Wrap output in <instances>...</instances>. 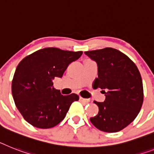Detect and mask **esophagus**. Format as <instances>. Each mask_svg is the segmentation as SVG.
I'll return each mask as SVG.
<instances>
[{"label": "esophagus", "instance_id": "1", "mask_svg": "<svg viewBox=\"0 0 154 154\" xmlns=\"http://www.w3.org/2000/svg\"><path fill=\"white\" fill-rule=\"evenodd\" d=\"M80 100H81V102H83V103H88L89 101H90V100H89V99H85V98H82V97H80Z\"/></svg>", "mask_w": 154, "mask_h": 154}]
</instances>
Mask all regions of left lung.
I'll use <instances>...</instances> for the list:
<instances>
[{
    "instance_id": "obj_1",
    "label": "left lung",
    "mask_w": 154,
    "mask_h": 154,
    "mask_svg": "<svg viewBox=\"0 0 154 154\" xmlns=\"http://www.w3.org/2000/svg\"><path fill=\"white\" fill-rule=\"evenodd\" d=\"M97 63L94 87L103 89V103L95 101L99 113L90 121L105 132L127 127L139 114L143 102V81L135 64L124 53L112 48L85 51Z\"/></svg>"
}]
</instances>
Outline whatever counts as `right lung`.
Here are the masks:
<instances>
[{
	"label": "right lung",
	"mask_w": 154,
	"mask_h": 154,
	"mask_svg": "<svg viewBox=\"0 0 154 154\" xmlns=\"http://www.w3.org/2000/svg\"><path fill=\"white\" fill-rule=\"evenodd\" d=\"M82 51H64L56 48L40 49L19 63L11 92L23 118L38 128L56 126L65 118L72 103L79 100L77 94L63 95L53 87L55 77H62L69 63Z\"/></svg>",
	"instance_id": "obj_1"
}]
</instances>
